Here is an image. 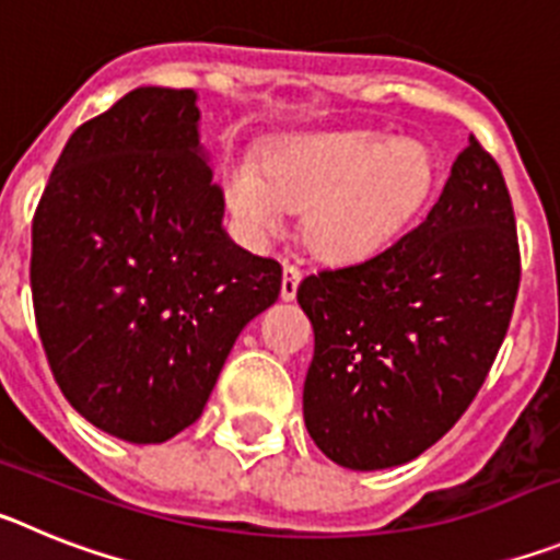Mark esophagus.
I'll return each mask as SVG.
<instances>
[{
    "label": "esophagus",
    "mask_w": 560,
    "mask_h": 560,
    "mask_svg": "<svg viewBox=\"0 0 560 560\" xmlns=\"http://www.w3.org/2000/svg\"><path fill=\"white\" fill-rule=\"evenodd\" d=\"M300 269L291 264L283 266V285H280V300H285V303H291L296 296V285H300Z\"/></svg>",
    "instance_id": "esophagus-1"
}]
</instances>
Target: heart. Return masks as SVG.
Masks as SVG:
<instances>
[{
  "mask_svg": "<svg viewBox=\"0 0 560 560\" xmlns=\"http://www.w3.org/2000/svg\"><path fill=\"white\" fill-rule=\"evenodd\" d=\"M438 167L427 145L375 131H330L277 142L264 162L230 160L221 192L249 244L303 207L300 232L316 257L350 264L387 249L432 196Z\"/></svg>",
  "mask_w": 560,
  "mask_h": 560,
  "instance_id": "1",
  "label": "heart"
}]
</instances>
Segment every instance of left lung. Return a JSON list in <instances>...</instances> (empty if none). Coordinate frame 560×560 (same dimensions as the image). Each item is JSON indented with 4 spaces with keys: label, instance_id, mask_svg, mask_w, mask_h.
<instances>
[{
    "label": "left lung",
    "instance_id": "obj_1",
    "mask_svg": "<svg viewBox=\"0 0 560 560\" xmlns=\"http://www.w3.org/2000/svg\"><path fill=\"white\" fill-rule=\"evenodd\" d=\"M516 291L508 185L468 137L412 232L296 285L314 325L303 418L319 452L341 468L381 471L434 446L482 387Z\"/></svg>",
    "mask_w": 560,
    "mask_h": 560
}]
</instances>
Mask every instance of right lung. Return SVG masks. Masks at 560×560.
Instances as JSON below:
<instances>
[{
  "instance_id": "1",
  "label": "right lung",
  "mask_w": 560,
  "mask_h": 560,
  "mask_svg": "<svg viewBox=\"0 0 560 560\" xmlns=\"http://www.w3.org/2000/svg\"><path fill=\"white\" fill-rule=\"evenodd\" d=\"M192 89L140 86L83 122L33 219L30 289L63 398L126 443L199 420L277 260L226 235Z\"/></svg>"
}]
</instances>
